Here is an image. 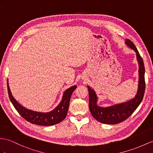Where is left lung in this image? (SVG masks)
<instances>
[{
	"instance_id": "8db88e82",
	"label": "left lung",
	"mask_w": 153,
	"mask_h": 153,
	"mask_svg": "<svg viewBox=\"0 0 153 153\" xmlns=\"http://www.w3.org/2000/svg\"><path fill=\"white\" fill-rule=\"evenodd\" d=\"M126 44L136 53L137 59L139 63L140 79L138 91L135 98L128 102L108 108H102L97 105V97L94 89L88 86L89 110L91 111L92 116L102 123L115 125L126 120L136 110L143 98L145 90V67L143 59L132 42L130 39H126Z\"/></svg>"
}]
</instances>
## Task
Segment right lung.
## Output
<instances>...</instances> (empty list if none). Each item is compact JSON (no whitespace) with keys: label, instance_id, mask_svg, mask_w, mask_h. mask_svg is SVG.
I'll use <instances>...</instances> for the list:
<instances>
[{"label":"right lung","instance_id":"1","mask_svg":"<svg viewBox=\"0 0 153 153\" xmlns=\"http://www.w3.org/2000/svg\"><path fill=\"white\" fill-rule=\"evenodd\" d=\"M8 91L9 98L13 106L22 117L32 124L42 126H51L60 123L65 118L68 114L71 97L76 88V85L69 88L64 92L63 99L59 105L56 108L47 113H41L25 108L19 105L11 94L8 82Z\"/></svg>","mask_w":153,"mask_h":153}]
</instances>
